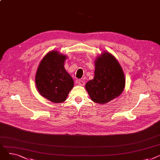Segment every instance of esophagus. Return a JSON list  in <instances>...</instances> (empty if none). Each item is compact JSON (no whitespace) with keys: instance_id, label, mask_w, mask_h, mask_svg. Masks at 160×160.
I'll return each instance as SVG.
<instances>
[{"instance_id":"esophagus-1","label":"esophagus","mask_w":160,"mask_h":160,"mask_svg":"<svg viewBox=\"0 0 160 160\" xmlns=\"http://www.w3.org/2000/svg\"><path fill=\"white\" fill-rule=\"evenodd\" d=\"M78 83L80 85V86H84L85 85V82L83 81V80H78L77 81Z\"/></svg>"}]
</instances>
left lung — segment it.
<instances>
[{"instance_id":"obj_1","label":"left lung","mask_w":160,"mask_h":160,"mask_svg":"<svg viewBox=\"0 0 160 160\" xmlns=\"http://www.w3.org/2000/svg\"><path fill=\"white\" fill-rule=\"evenodd\" d=\"M95 65V77L86 83V89L94 102L103 104L122 93L125 77L119 63L108 52L98 56Z\"/></svg>"}]
</instances>
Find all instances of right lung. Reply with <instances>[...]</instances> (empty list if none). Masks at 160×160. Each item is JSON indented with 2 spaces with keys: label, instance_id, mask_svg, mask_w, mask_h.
I'll use <instances>...</instances> for the list:
<instances>
[{
  "label": "right lung",
  "instance_id": "1",
  "mask_svg": "<svg viewBox=\"0 0 160 160\" xmlns=\"http://www.w3.org/2000/svg\"><path fill=\"white\" fill-rule=\"evenodd\" d=\"M66 58V56L52 50L45 56L38 66L36 88L41 96L52 102H64L74 86L72 77L64 67Z\"/></svg>",
  "mask_w": 160,
  "mask_h": 160
}]
</instances>
